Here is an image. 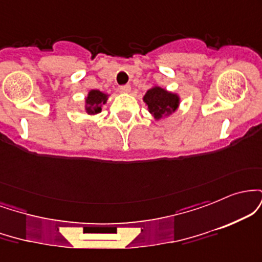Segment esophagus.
<instances>
[{
  "label": "esophagus",
  "instance_id": "obj_1",
  "mask_svg": "<svg viewBox=\"0 0 262 262\" xmlns=\"http://www.w3.org/2000/svg\"><path fill=\"white\" fill-rule=\"evenodd\" d=\"M121 92H123V93H129V92H130V85L121 86Z\"/></svg>",
  "mask_w": 262,
  "mask_h": 262
}]
</instances>
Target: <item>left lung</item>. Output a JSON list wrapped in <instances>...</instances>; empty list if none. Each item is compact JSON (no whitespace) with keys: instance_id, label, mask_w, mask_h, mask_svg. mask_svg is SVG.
<instances>
[{"instance_id":"left-lung-1","label":"left lung","mask_w":262,"mask_h":262,"mask_svg":"<svg viewBox=\"0 0 262 262\" xmlns=\"http://www.w3.org/2000/svg\"><path fill=\"white\" fill-rule=\"evenodd\" d=\"M143 101L148 104L149 112L154 116L156 121L161 119L162 117L172 114L180 104L179 95L166 91L159 86L148 90Z\"/></svg>"}]
</instances>
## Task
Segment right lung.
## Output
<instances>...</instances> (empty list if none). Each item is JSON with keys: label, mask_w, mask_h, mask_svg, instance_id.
Returning a JSON list of instances; mask_svg holds the SVG:
<instances>
[{"label": "right lung", "mask_w": 262, "mask_h": 262, "mask_svg": "<svg viewBox=\"0 0 262 262\" xmlns=\"http://www.w3.org/2000/svg\"><path fill=\"white\" fill-rule=\"evenodd\" d=\"M108 100L107 93H103L98 90H91L85 100V110L89 114H97L102 111V104H104Z\"/></svg>", "instance_id": "obj_1"}]
</instances>
